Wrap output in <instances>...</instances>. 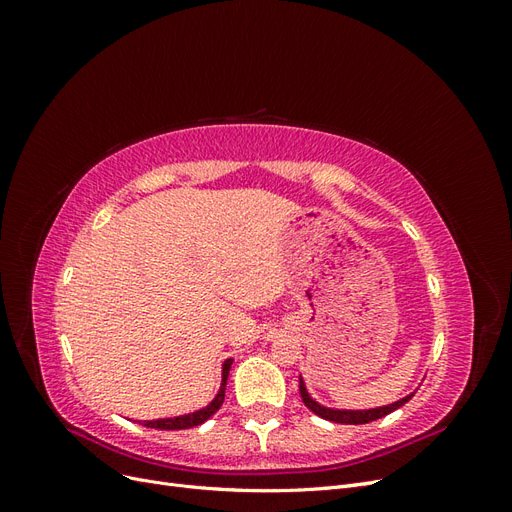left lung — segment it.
Returning a JSON list of instances; mask_svg holds the SVG:
<instances>
[{"mask_svg":"<svg viewBox=\"0 0 512 512\" xmlns=\"http://www.w3.org/2000/svg\"><path fill=\"white\" fill-rule=\"evenodd\" d=\"M299 391H301V399L303 404L312 410L314 414L322 416L324 421H333V423H344V425H365V423H371V421H378V418L386 416L395 412L397 408H401L404 404H408V401L412 399V395H406L404 399L399 401H393V404L389 406H380V408H369V410H339V408H327L318 404V401L307 393V386L303 382V378L299 376Z\"/></svg>","mask_w":512,"mask_h":512,"instance_id":"obj_1","label":"left lung"}]
</instances>
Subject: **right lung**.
<instances>
[{
  "mask_svg": "<svg viewBox=\"0 0 512 512\" xmlns=\"http://www.w3.org/2000/svg\"><path fill=\"white\" fill-rule=\"evenodd\" d=\"M230 365H232V359H226L224 365H222V384H220V391L218 395L213 397V401L209 406L200 408L196 412H190V414H181V416H175V418H158V421H143L145 427H151V429H190V427H196L200 423H205L209 416H213L215 412L220 410V406L224 404V391H226V380H228V371H230Z\"/></svg>",
  "mask_w": 512,
  "mask_h": 512,
  "instance_id": "obj_1",
  "label": "right lung"
}]
</instances>
